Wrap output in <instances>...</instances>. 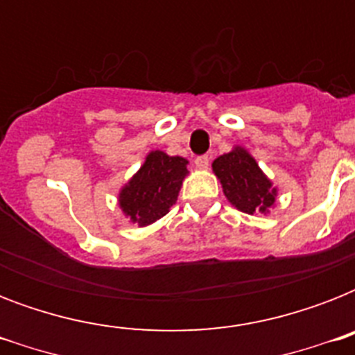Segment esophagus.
I'll return each mask as SVG.
<instances>
[{"label":"esophagus","mask_w":355,"mask_h":355,"mask_svg":"<svg viewBox=\"0 0 355 355\" xmlns=\"http://www.w3.org/2000/svg\"><path fill=\"white\" fill-rule=\"evenodd\" d=\"M195 166L199 167V169H206V167L210 166V156L208 155H200L195 158Z\"/></svg>","instance_id":"esophagus-1"}]
</instances>
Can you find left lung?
Listing matches in <instances>:
<instances>
[{
  "mask_svg": "<svg viewBox=\"0 0 355 355\" xmlns=\"http://www.w3.org/2000/svg\"><path fill=\"white\" fill-rule=\"evenodd\" d=\"M221 180L227 199L245 214H265L275 205L276 188L259 169L256 160L241 147L219 156L211 164Z\"/></svg>",
  "mask_w": 355,
  "mask_h": 355,
  "instance_id": "left-lung-1",
  "label": "left lung"
}]
</instances>
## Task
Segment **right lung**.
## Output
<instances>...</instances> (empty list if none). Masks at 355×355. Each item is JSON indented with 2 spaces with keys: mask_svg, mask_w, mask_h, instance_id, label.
<instances>
[{
  "mask_svg": "<svg viewBox=\"0 0 355 355\" xmlns=\"http://www.w3.org/2000/svg\"><path fill=\"white\" fill-rule=\"evenodd\" d=\"M188 175V160L182 156H169L153 150L145 164L119 193L123 214L139 227L158 221L169 211Z\"/></svg>",
  "mask_w": 355,
  "mask_h": 355,
  "instance_id": "obj_1",
  "label": "right lung"
}]
</instances>
